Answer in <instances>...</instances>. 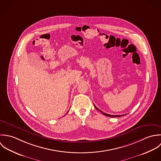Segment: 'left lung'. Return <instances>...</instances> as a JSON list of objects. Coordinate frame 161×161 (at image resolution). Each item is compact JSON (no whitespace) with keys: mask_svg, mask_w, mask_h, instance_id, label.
Wrapping results in <instances>:
<instances>
[{"mask_svg":"<svg viewBox=\"0 0 161 161\" xmlns=\"http://www.w3.org/2000/svg\"><path fill=\"white\" fill-rule=\"evenodd\" d=\"M94 106H95V108L97 109V110H99L103 114H104V115H105V116H109V117H112V118H115V117H119V116H124L125 114H122V115H111V114H106V113H104V112H103V111H101V110H99L96 107V106L95 105H94Z\"/></svg>","mask_w":161,"mask_h":161,"instance_id":"obj_1","label":"left lung"}]
</instances>
